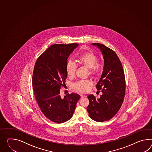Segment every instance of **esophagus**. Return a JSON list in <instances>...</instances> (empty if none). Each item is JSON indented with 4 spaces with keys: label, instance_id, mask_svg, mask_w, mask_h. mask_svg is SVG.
Listing matches in <instances>:
<instances>
[{
    "label": "esophagus",
    "instance_id": "esophagus-1",
    "mask_svg": "<svg viewBox=\"0 0 152 152\" xmlns=\"http://www.w3.org/2000/svg\"><path fill=\"white\" fill-rule=\"evenodd\" d=\"M80 96H81V97L82 98H85V97H86V96L85 95V94H81Z\"/></svg>",
    "mask_w": 152,
    "mask_h": 152
}]
</instances>
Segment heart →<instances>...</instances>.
Masks as SVG:
<instances>
[{
  "label": "heart",
  "mask_w": 152,
  "mask_h": 152,
  "mask_svg": "<svg viewBox=\"0 0 152 152\" xmlns=\"http://www.w3.org/2000/svg\"><path fill=\"white\" fill-rule=\"evenodd\" d=\"M98 56L92 52H87L83 53L77 58V63L82 66L88 69V74L93 77L99 76L103 69V65L98 61ZM76 66L74 62L68 61L66 65V72L69 77H73L75 74ZM92 82L89 80H82L76 82L73 87L76 91L81 93L87 92Z\"/></svg>",
  "instance_id": "b5f03b06"
}]
</instances>
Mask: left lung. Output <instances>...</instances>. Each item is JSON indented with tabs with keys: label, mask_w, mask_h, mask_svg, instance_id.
I'll list each match as a JSON object with an SVG mask.
<instances>
[{
	"label": "left lung",
	"mask_w": 152,
	"mask_h": 152,
	"mask_svg": "<svg viewBox=\"0 0 152 152\" xmlns=\"http://www.w3.org/2000/svg\"><path fill=\"white\" fill-rule=\"evenodd\" d=\"M92 45L97 46L103 54V72L96 85L98 92L102 94L98 99L89 95L87 109L93 120L103 122L113 118L122 105L125 96V77L122 64L114 50L100 43Z\"/></svg>",
	"instance_id": "1"
}]
</instances>
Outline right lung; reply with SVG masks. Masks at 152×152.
<instances>
[{
    "instance_id": "add662e5",
    "label": "right lung",
    "mask_w": 152,
    "mask_h": 152,
    "mask_svg": "<svg viewBox=\"0 0 152 152\" xmlns=\"http://www.w3.org/2000/svg\"><path fill=\"white\" fill-rule=\"evenodd\" d=\"M78 45H52L35 63L32 80L34 94L41 111L52 122L61 124L70 120L80 99L76 93H67L64 98L60 94L65 86L67 58Z\"/></svg>"
}]
</instances>
